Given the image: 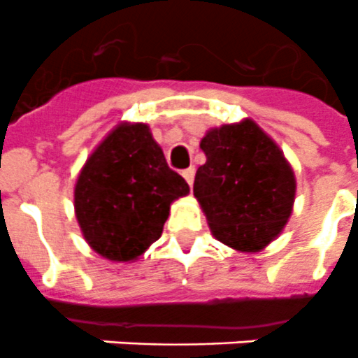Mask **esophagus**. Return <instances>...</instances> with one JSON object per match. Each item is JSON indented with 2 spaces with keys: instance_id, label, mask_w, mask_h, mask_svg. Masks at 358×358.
Returning <instances> with one entry per match:
<instances>
[{
  "instance_id": "obj_1",
  "label": "esophagus",
  "mask_w": 358,
  "mask_h": 358,
  "mask_svg": "<svg viewBox=\"0 0 358 358\" xmlns=\"http://www.w3.org/2000/svg\"><path fill=\"white\" fill-rule=\"evenodd\" d=\"M194 176H195V169H194V166H189V169L182 170V177H185L186 182H188L189 186L194 185Z\"/></svg>"
}]
</instances>
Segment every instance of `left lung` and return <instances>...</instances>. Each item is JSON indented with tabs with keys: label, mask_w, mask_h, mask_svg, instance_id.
I'll use <instances>...</instances> for the list:
<instances>
[{
	"label": "left lung",
	"mask_w": 358,
	"mask_h": 358,
	"mask_svg": "<svg viewBox=\"0 0 358 358\" xmlns=\"http://www.w3.org/2000/svg\"><path fill=\"white\" fill-rule=\"evenodd\" d=\"M206 163L194 195L211 235L238 252H258L289 222L296 176L276 141L251 118L213 127L201 140Z\"/></svg>",
	"instance_id": "8db88e82"
}]
</instances>
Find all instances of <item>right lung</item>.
Returning <instances> with one entry per match:
<instances>
[{"instance_id": "right-lung-1", "label": "right lung", "mask_w": 358, "mask_h": 358, "mask_svg": "<svg viewBox=\"0 0 358 358\" xmlns=\"http://www.w3.org/2000/svg\"><path fill=\"white\" fill-rule=\"evenodd\" d=\"M189 194L147 123H118L85 159L73 206L82 236L110 262H136L163 233L170 204Z\"/></svg>"}]
</instances>
